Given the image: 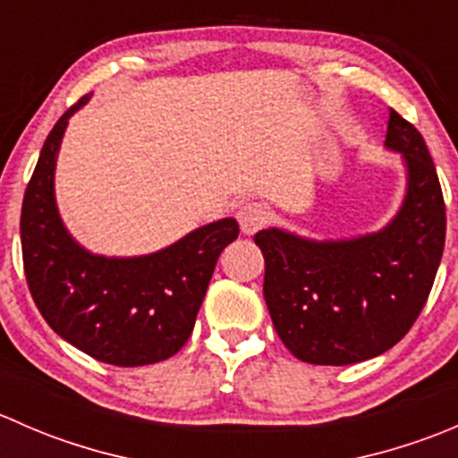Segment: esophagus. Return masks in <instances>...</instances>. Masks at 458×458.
I'll use <instances>...</instances> for the list:
<instances>
[{
  "instance_id": "1",
  "label": "esophagus",
  "mask_w": 458,
  "mask_h": 458,
  "mask_svg": "<svg viewBox=\"0 0 458 458\" xmlns=\"http://www.w3.org/2000/svg\"><path fill=\"white\" fill-rule=\"evenodd\" d=\"M267 219H270V212L263 203L257 201L243 203L237 212V221L242 225L243 234H255L257 230H261L267 224Z\"/></svg>"
}]
</instances>
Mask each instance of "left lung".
<instances>
[{"label": "left lung", "instance_id": "8db88e82", "mask_svg": "<svg viewBox=\"0 0 458 458\" xmlns=\"http://www.w3.org/2000/svg\"><path fill=\"white\" fill-rule=\"evenodd\" d=\"M386 148L399 152L405 195L377 233L310 239L255 234L263 297L285 348L315 366L366 361L399 344L421 315L445 243V203L421 132L390 110Z\"/></svg>", "mask_w": 458, "mask_h": 458}]
</instances>
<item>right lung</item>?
Wrapping results in <instances>:
<instances>
[{"label": "right lung", "mask_w": 458, "mask_h": 458, "mask_svg": "<svg viewBox=\"0 0 458 458\" xmlns=\"http://www.w3.org/2000/svg\"><path fill=\"white\" fill-rule=\"evenodd\" d=\"M88 99L55 123L26 188L20 224L26 281L41 317L64 341L110 366H148L183 348L216 259L237 239L239 224L233 216L212 221L150 255L86 250L59 215L55 168L68 119Z\"/></svg>", "instance_id": "obj_1"}]
</instances>
